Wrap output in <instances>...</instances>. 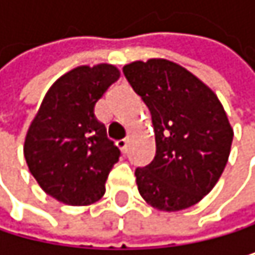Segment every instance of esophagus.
<instances>
[{
    "label": "esophagus",
    "mask_w": 255,
    "mask_h": 255,
    "mask_svg": "<svg viewBox=\"0 0 255 255\" xmlns=\"http://www.w3.org/2000/svg\"><path fill=\"white\" fill-rule=\"evenodd\" d=\"M128 145H130L128 139H122V140L118 142V146L122 150V153H127V150H128Z\"/></svg>",
    "instance_id": "obj_1"
}]
</instances>
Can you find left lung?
Wrapping results in <instances>:
<instances>
[{"label": "left lung", "instance_id": "left-lung-1", "mask_svg": "<svg viewBox=\"0 0 255 255\" xmlns=\"http://www.w3.org/2000/svg\"><path fill=\"white\" fill-rule=\"evenodd\" d=\"M122 72L148 107L156 136L154 159L134 171L140 196L160 211L193 207L228 162L234 133L227 113L213 90L171 61H136Z\"/></svg>", "mask_w": 255, "mask_h": 255}]
</instances>
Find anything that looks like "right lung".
I'll return each mask as SVG.
<instances>
[{"instance_id":"obj_1","label":"right lung","mask_w":255,"mask_h":255,"mask_svg":"<svg viewBox=\"0 0 255 255\" xmlns=\"http://www.w3.org/2000/svg\"><path fill=\"white\" fill-rule=\"evenodd\" d=\"M119 79L110 64L78 67L47 92L27 131L24 157L39 187L67 205H89L105 193L121 151L95 116V104Z\"/></svg>"}]
</instances>
